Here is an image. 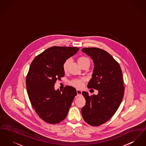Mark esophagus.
<instances>
[{
	"instance_id": "esophagus-1",
	"label": "esophagus",
	"mask_w": 146,
	"mask_h": 146,
	"mask_svg": "<svg viewBox=\"0 0 146 146\" xmlns=\"http://www.w3.org/2000/svg\"><path fill=\"white\" fill-rule=\"evenodd\" d=\"M82 92L81 90H78V89L77 90V96H80L82 95Z\"/></svg>"
}]
</instances>
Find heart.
I'll return each instance as SVG.
<instances>
[{
  "mask_svg": "<svg viewBox=\"0 0 146 146\" xmlns=\"http://www.w3.org/2000/svg\"><path fill=\"white\" fill-rule=\"evenodd\" d=\"M70 62V60L69 59H68L64 62V63H63V69L64 72H66L68 68L69 64ZM90 63V60H89L86 58V57L84 56H82L78 58V63L79 64V66L81 67L82 66H83L84 64H85L86 63ZM69 84L71 86H73L76 88H81L84 84V79H74L72 80L71 81L69 82Z\"/></svg>",
  "mask_w": 146,
  "mask_h": 146,
  "instance_id": "obj_1",
  "label": "heart"
}]
</instances>
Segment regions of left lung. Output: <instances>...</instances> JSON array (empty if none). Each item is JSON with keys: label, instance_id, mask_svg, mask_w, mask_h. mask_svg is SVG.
I'll return each mask as SVG.
<instances>
[{"label": "left lung", "instance_id": "obj_1", "mask_svg": "<svg viewBox=\"0 0 146 146\" xmlns=\"http://www.w3.org/2000/svg\"><path fill=\"white\" fill-rule=\"evenodd\" d=\"M82 51L94 63L88 87L99 91L97 95L82 93L86 104L82 109V115L87 123L98 126L111 118L122 100L124 86L122 70L118 62L108 52L95 47L84 48Z\"/></svg>", "mask_w": 146, "mask_h": 146}]
</instances>
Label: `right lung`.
<instances>
[{
	"mask_svg": "<svg viewBox=\"0 0 146 146\" xmlns=\"http://www.w3.org/2000/svg\"><path fill=\"white\" fill-rule=\"evenodd\" d=\"M78 50L76 47L53 46L37 56L31 63L26 78L27 94L35 111L47 123L56 124L64 120L77 95L72 86H66L61 92L54 86L64 76V62Z\"/></svg>",
	"mask_w": 146,
	"mask_h": 146,
	"instance_id": "right-lung-1",
	"label": "right lung"
}]
</instances>
